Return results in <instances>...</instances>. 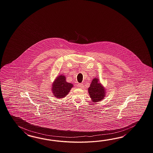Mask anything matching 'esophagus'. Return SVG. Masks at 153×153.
I'll use <instances>...</instances> for the list:
<instances>
[{
  "label": "esophagus",
  "instance_id": "1",
  "mask_svg": "<svg viewBox=\"0 0 153 153\" xmlns=\"http://www.w3.org/2000/svg\"><path fill=\"white\" fill-rule=\"evenodd\" d=\"M77 86L78 88H83L84 87H85L82 83H78V84L77 85Z\"/></svg>",
  "mask_w": 153,
  "mask_h": 153
}]
</instances>
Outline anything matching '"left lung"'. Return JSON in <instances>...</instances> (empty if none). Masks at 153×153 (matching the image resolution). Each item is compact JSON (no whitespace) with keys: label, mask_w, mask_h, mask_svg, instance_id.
<instances>
[{"label":"left lung","mask_w":153,"mask_h":153,"mask_svg":"<svg viewBox=\"0 0 153 153\" xmlns=\"http://www.w3.org/2000/svg\"><path fill=\"white\" fill-rule=\"evenodd\" d=\"M88 93L93 102L102 100L105 94V89L99 82V80L96 78L93 79L90 85Z\"/></svg>","instance_id":"left-lung-1"}]
</instances>
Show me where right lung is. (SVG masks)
Instances as JSON below:
<instances>
[{"mask_svg": "<svg viewBox=\"0 0 153 153\" xmlns=\"http://www.w3.org/2000/svg\"><path fill=\"white\" fill-rule=\"evenodd\" d=\"M65 78L63 75H60L53 83L52 93H53L55 97L61 98L66 96L73 87L72 84L66 82Z\"/></svg>", "mask_w": 153, "mask_h": 153, "instance_id": "obj_1", "label": "right lung"}]
</instances>
